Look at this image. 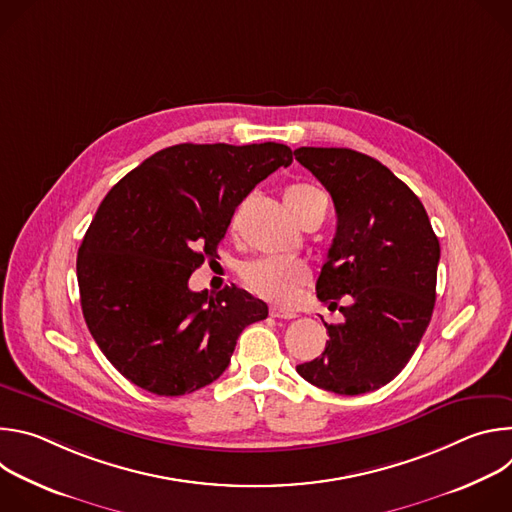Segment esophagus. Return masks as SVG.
<instances>
[{
  "label": "esophagus",
  "instance_id": "34e87169",
  "mask_svg": "<svg viewBox=\"0 0 512 512\" xmlns=\"http://www.w3.org/2000/svg\"><path fill=\"white\" fill-rule=\"evenodd\" d=\"M269 316L271 318H279V320H294L298 314L296 312H289V310H281L277 306H271L269 308Z\"/></svg>",
  "mask_w": 512,
  "mask_h": 512
}]
</instances>
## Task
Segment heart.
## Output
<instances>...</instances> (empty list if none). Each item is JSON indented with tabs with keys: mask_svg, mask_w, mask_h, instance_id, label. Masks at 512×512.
I'll return each instance as SVG.
<instances>
[{
	"mask_svg": "<svg viewBox=\"0 0 512 512\" xmlns=\"http://www.w3.org/2000/svg\"><path fill=\"white\" fill-rule=\"evenodd\" d=\"M283 198L289 212L294 214V218L300 223V218L318 200L326 198V194L312 184L298 182L285 188ZM241 277L253 294L277 304H291L298 298L302 285L308 281V269L298 261L257 259L243 265Z\"/></svg>",
	"mask_w": 512,
	"mask_h": 512,
	"instance_id": "obj_1",
	"label": "heart"
}]
</instances>
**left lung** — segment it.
Here are the masks:
<instances>
[{"instance_id":"obj_1","label":"left lung","mask_w":512,"mask_h":512,"mask_svg":"<svg viewBox=\"0 0 512 512\" xmlns=\"http://www.w3.org/2000/svg\"><path fill=\"white\" fill-rule=\"evenodd\" d=\"M296 160L330 192L336 235L316 294L340 306L322 356L298 364L312 385L362 395L393 381L413 356L435 306L440 263L429 216L379 160L348 148H298Z\"/></svg>"}]
</instances>
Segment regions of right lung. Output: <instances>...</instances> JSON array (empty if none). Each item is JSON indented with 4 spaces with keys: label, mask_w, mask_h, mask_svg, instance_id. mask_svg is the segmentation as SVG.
<instances>
[{
    "label": "right lung",
    "mask_w": 512,
    "mask_h": 512,
    "mask_svg": "<svg viewBox=\"0 0 512 512\" xmlns=\"http://www.w3.org/2000/svg\"><path fill=\"white\" fill-rule=\"evenodd\" d=\"M283 143H180L125 178L99 204L77 257L85 322L133 385L178 397L216 381L237 338L267 304L233 285L208 294L188 279L216 255L235 208L277 168Z\"/></svg>",
    "instance_id": "right-lung-1"
}]
</instances>
